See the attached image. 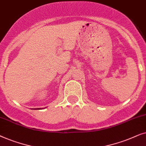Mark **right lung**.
<instances>
[{"mask_svg":"<svg viewBox=\"0 0 146 146\" xmlns=\"http://www.w3.org/2000/svg\"><path fill=\"white\" fill-rule=\"evenodd\" d=\"M35 110H40V108H39V109H35Z\"/></svg>","mask_w":146,"mask_h":146,"instance_id":"obj_1","label":"right lung"}]
</instances>
